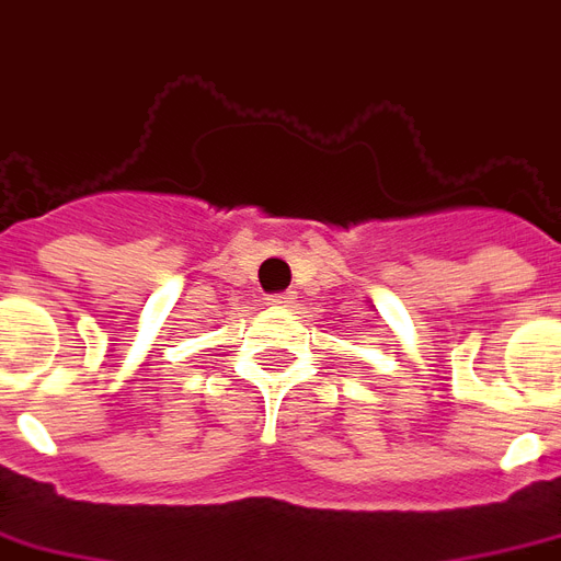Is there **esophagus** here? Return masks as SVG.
Returning a JSON list of instances; mask_svg holds the SVG:
<instances>
[{"label": "esophagus", "instance_id": "1", "mask_svg": "<svg viewBox=\"0 0 561 561\" xmlns=\"http://www.w3.org/2000/svg\"><path fill=\"white\" fill-rule=\"evenodd\" d=\"M297 300V291H285V294H276V297H267L270 306H291Z\"/></svg>", "mask_w": 561, "mask_h": 561}]
</instances>
